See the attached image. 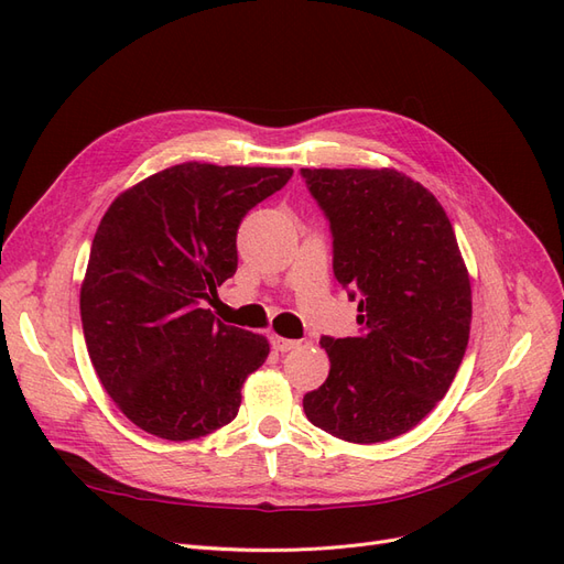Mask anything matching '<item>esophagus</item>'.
I'll return each mask as SVG.
<instances>
[{"label": "esophagus", "mask_w": 564, "mask_h": 564, "mask_svg": "<svg viewBox=\"0 0 564 564\" xmlns=\"http://www.w3.org/2000/svg\"><path fill=\"white\" fill-rule=\"evenodd\" d=\"M271 347H274L276 351L285 354V351H293L300 347V341L295 339H285V337H279V335H271Z\"/></svg>", "instance_id": "1"}]
</instances>
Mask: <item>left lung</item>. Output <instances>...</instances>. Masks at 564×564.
Here are the masks:
<instances>
[{"instance_id": "obj_1", "label": "left lung", "mask_w": 564, "mask_h": 564, "mask_svg": "<svg viewBox=\"0 0 564 564\" xmlns=\"http://www.w3.org/2000/svg\"><path fill=\"white\" fill-rule=\"evenodd\" d=\"M330 220L333 271L358 297V337H323L330 375L306 420L347 443L408 433L438 405L466 354L470 281L426 187L393 169H302Z\"/></svg>"}]
</instances>
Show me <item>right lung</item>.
Here are the masks:
<instances>
[{"mask_svg": "<svg viewBox=\"0 0 564 564\" xmlns=\"http://www.w3.org/2000/svg\"><path fill=\"white\" fill-rule=\"evenodd\" d=\"M290 175L187 161L121 192L102 215L79 295L84 339L105 391L138 429L185 443L239 412L269 341L204 306L239 264L246 213Z\"/></svg>", "mask_w": 564, "mask_h": 564, "instance_id": "obj_1", "label": "right lung"}]
</instances>
